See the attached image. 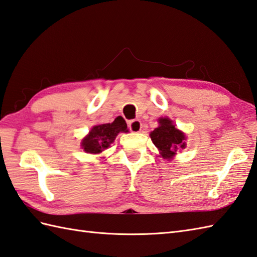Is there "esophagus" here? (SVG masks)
<instances>
[{
    "mask_svg": "<svg viewBox=\"0 0 257 257\" xmlns=\"http://www.w3.org/2000/svg\"><path fill=\"white\" fill-rule=\"evenodd\" d=\"M129 129L130 131H133V133H140L141 129H142V123L138 119H135V120H131L129 122Z\"/></svg>",
    "mask_w": 257,
    "mask_h": 257,
    "instance_id": "esophagus-1",
    "label": "esophagus"
}]
</instances>
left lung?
Here are the masks:
<instances>
[{
    "label": "left lung",
    "mask_w": 257,
    "mask_h": 257,
    "mask_svg": "<svg viewBox=\"0 0 257 257\" xmlns=\"http://www.w3.org/2000/svg\"><path fill=\"white\" fill-rule=\"evenodd\" d=\"M151 140L159 151L160 157L165 160H172L177 150L186 148V137L178 130L170 118H159V127L150 134Z\"/></svg>",
    "instance_id": "1"
}]
</instances>
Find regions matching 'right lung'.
<instances>
[{
	"label": "right lung",
	"mask_w": 257,
	"mask_h": 257,
	"mask_svg": "<svg viewBox=\"0 0 257 257\" xmlns=\"http://www.w3.org/2000/svg\"><path fill=\"white\" fill-rule=\"evenodd\" d=\"M127 123L119 116L111 123L94 126L88 135L82 140V149L86 153L99 154L108 149L119 133H128Z\"/></svg>",
	"instance_id": "right-lung-1"
}]
</instances>
